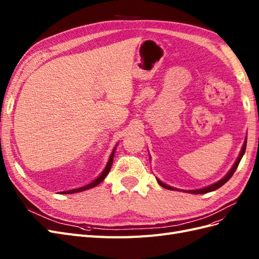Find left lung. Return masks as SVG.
Returning a JSON list of instances; mask_svg holds the SVG:
<instances>
[{"label":"left lung","mask_w":259,"mask_h":259,"mask_svg":"<svg viewBox=\"0 0 259 259\" xmlns=\"http://www.w3.org/2000/svg\"><path fill=\"white\" fill-rule=\"evenodd\" d=\"M246 143H247V137H245V141H244V144H243V146H242V149H241V151H240V155H239V157H237V159L235 160V162H234V164L232 165L231 169H230V171H229V172L226 174V176L223 177L221 180H219L218 182H215V183H213V184H211V185L206 186V187H202V188H198V190H179V188L172 187V186H170V185H167V184L163 183V182L160 181L158 178H156V179H157V182L159 183V185H161L162 187L166 188V190H170V191H182V192H184V193H190V194H206V193H209V192H212V191L218 190L219 187H221L223 184H226L227 182H228L230 179H231V177L233 176V173L235 172L237 165H239L242 157L244 156V153H245ZM149 159H151V158H149Z\"/></svg>","instance_id":"1"}]
</instances>
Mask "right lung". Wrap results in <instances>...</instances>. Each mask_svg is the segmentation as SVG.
I'll use <instances>...</instances> for the list:
<instances>
[{
    "label": "right lung",
    "instance_id": "right-lung-1",
    "mask_svg": "<svg viewBox=\"0 0 259 259\" xmlns=\"http://www.w3.org/2000/svg\"><path fill=\"white\" fill-rule=\"evenodd\" d=\"M116 146L117 144L115 145V147L113 148L112 152H111L110 155V158L108 160L107 162V165L106 167H104L103 171L99 174V176L97 177V179H95L93 182H90V183L83 185L81 187H77V188H73V190H68V191H63V192H60V194H74V193H79V192H82V191H87L89 190V188H93L95 186H97L98 184H100L101 182L106 179V177L109 174L110 170H111V166H112V163H113V158H114V152H115V149H116Z\"/></svg>",
    "mask_w": 259,
    "mask_h": 259
}]
</instances>
